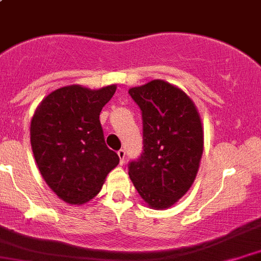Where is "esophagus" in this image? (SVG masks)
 Segmentation results:
<instances>
[{"label": "esophagus", "mask_w": 261, "mask_h": 261, "mask_svg": "<svg viewBox=\"0 0 261 261\" xmlns=\"http://www.w3.org/2000/svg\"><path fill=\"white\" fill-rule=\"evenodd\" d=\"M118 155H119V159H120V164L125 163V150L120 149L118 151Z\"/></svg>", "instance_id": "obj_1"}]
</instances>
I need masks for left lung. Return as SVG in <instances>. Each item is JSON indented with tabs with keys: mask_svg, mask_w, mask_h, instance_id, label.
Wrapping results in <instances>:
<instances>
[{
	"mask_svg": "<svg viewBox=\"0 0 261 261\" xmlns=\"http://www.w3.org/2000/svg\"><path fill=\"white\" fill-rule=\"evenodd\" d=\"M142 114L143 151L128 164L143 200L168 208L193 185L203 152L199 114L190 98L171 84L152 80L129 89Z\"/></svg>",
	"mask_w": 261,
	"mask_h": 261,
	"instance_id": "left-lung-1",
	"label": "left lung"
}]
</instances>
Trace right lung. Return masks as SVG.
Instances as JSON below:
<instances>
[{
  "label": "right lung",
  "instance_id": "obj_1",
  "mask_svg": "<svg viewBox=\"0 0 261 261\" xmlns=\"http://www.w3.org/2000/svg\"><path fill=\"white\" fill-rule=\"evenodd\" d=\"M116 87L90 90L70 85L50 93L31 121L36 163L54 193L70 204H83L99 193L119 155L105 142L102 107Z\"/></svg>",
  "mask_w": 261,
  "mask_h": 261
}]
</instances>
